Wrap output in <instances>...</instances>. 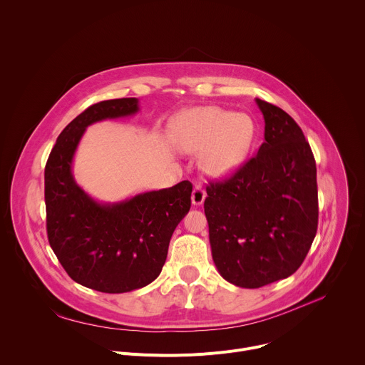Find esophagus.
<instances>
[{"mask_svg":"<svg viewBox=\"0 0 365 365\" xmlns=\"http://www.w3.org/2000/svg\"><path fill=\"white\" fill-rule=\"evenodd\" d=\"M205 200V191L201 185H195L194 190H192V194H191V201L194 205H201Z\"/></svg>","mask_w":365,"mask_h":365,"instance_id":"esophagus-1","label":"esophagus"}]
</instances>
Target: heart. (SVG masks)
I'll use <instances>...</instances> for the list:
<instances>
[{
    "mask_svg": "<svg viewBox=\"0 0 365 365\" xmlns=\"http://www.w3.org/2000/svg\"><path fill=\"white\" fill-rule=\"evenodd\" d=\"M255 135L257 127L248 114L218 107L188 110L171 125L175 147L187 154H200V170L212 180H224L244 164Z\"/></svg>",
    "mask_w": 365,
    "mask_h": 365,
    "instance_id": "1",
    "label": "heart"
}]
</instances>
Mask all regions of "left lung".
<instances>
[{"mask_svg":"<svg viewBox=\"0 0 365 365\" xmlns=\"http://www.w3.org/2000/svg\"><path fill=\"white\" fill-rule=\"evenodd\" d=\"M264 143L224 182L210 184L204 211L220 275L241 288H259L294 274L317 232V168L298 124L255 98Z\"/></svg>","mask_w":365,"mask_h":365,"instance_id":"8db88e82","label":"left lung"}]
</instances>
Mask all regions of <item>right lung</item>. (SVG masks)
<instances>
[{
	"label": "right lung",
	"mask_w": 365,
	"mask_h": 365,
	"mask_svg": "<svg viewBox=\"0 0 365 365\" xmlns=\"http://www.w3.org/2000/svg\"><path fill=\"white\" fill-rule=\"evenodd\" d=\"M138 111L137 98L88 107L63 130L46 165L50 245L76 282L108 294L143 288L160 275L171 235L191 207L190 181L117 202L97 201L76 181L73 163L86 130Z\"/></svg>",
	"instance_id": "right-lung-1"
}]
</instances>
